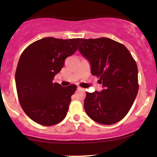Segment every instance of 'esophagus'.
<instances>
[{
    "label": "esophagus",
    "instance_id": "esophagus-1",
    "mask_svg": "<svg viewBox=\"0 0 157 157\" xmlns=\"http://www.w3.org/2000/svg\"><path fill=\"white\" fill-rule=\"evenodd\" d=\"M77 89H78V91H83V90H84V89H83V88H81L80 86H78V88H77Z\"/></svg>",
    "mask_w": 157,
    "mask_h": 157
}]
</instances>
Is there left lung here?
Wrapping results in <instances>:
<instances>
[{
  "label": "left lung",
  "mask_w": 157,
  "mask_h": 157,
  "mask_svg": "<svg viewBox=\"0 0 157 157\" xmlns=\"http://www.w3.org/2000/svg\"><path fill=\"white\" fill-rule=\"evenodd\" d=\"M78 51L104 87L101 91L87 92L86 112L101 124L117 123L129 111L138 93L136 61L125 46L108 38H81Z\"/></svg>",
  "instance_id": "left-lung-1"
}]
</instances>
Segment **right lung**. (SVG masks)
Returning a JSON list of instances; mask_svg holds the SVG:
<instances>
[{"instance_id": "1", "label": "right lung", "mask_w": 157, "mask_h": 157, "mask_svg": "<svg viewBox=\"0 0 157 157\" xmlns=\"http://www.w3.org/2000/svg\"><path fill=\"white\" fill-rule=\"evenodd\" d=\"M79 41L44 38L29 45L19 59L15 76L19 102L28 117L40 125H55L67 114L76 86L63 87L53 80Z\"/></svg>"}]
</instances>
